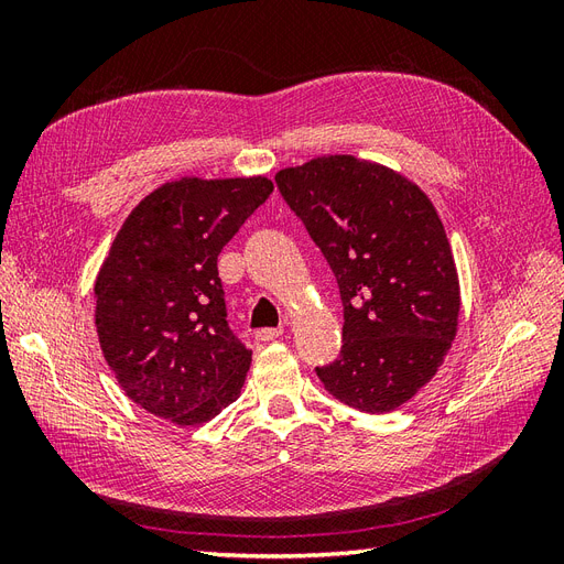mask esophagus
<instances>
[{
  "mask_svg": "<svg viewBox=\"0 0 564 564\" xmlns=\"http://www.w3.org/2000/svg\"><path fill=\"white\" fill-rule=\"evenodd\" d=\"M253 336H256V340H275V338H280V336H282V329H280V327H275V329H272V327H265V329H259V332H256Z\"/></svg>",
  "mask_w": 564,
  "mask_h": 564,
  "instance_id": "esophagus-1",
  "label": "esophagus"
}]
</instances>
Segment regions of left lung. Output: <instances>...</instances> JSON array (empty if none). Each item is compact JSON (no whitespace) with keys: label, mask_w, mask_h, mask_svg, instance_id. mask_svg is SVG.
<instances>
[{"label":"left lung","mask_w":564,"mask_h":564,"mask_svg":"<svg viewBox=\"0 0 564 564\" xmlns=\"http://www.w3.org/2000/svg\"><path fill=\"white\" fill-rule=\"evenodd\" d=\"M275 181L344 301V346L315 369L319 381L365 414L392 412L435 377L458 329V272L433 202L352 155L280 169Z\"/></svg>","instance_id":"1"}]
</instances>
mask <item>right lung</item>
<instances>
[{
	"mask_svg": "<svg viewBox=\"0 0 564 564\" xmlns=\"http://www.w3.org/2000/svg\"><path fill=\"white\" fill-rule=\"evenodd\" d=\"M272 193L265 176H183L143 197L94 284L96 332L127 395L176 425L240 398L251 350L226 319L218 253Z\"/></svg>",
	"mask_w": 564,
	"mask_h": 564,
	"instance_id": "obj_1",
	"label": "right lung"
}]
</instances>
